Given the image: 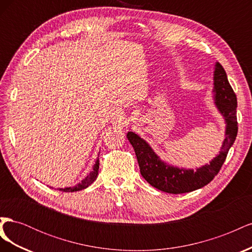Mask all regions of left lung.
I'll use <instances>...</instances> for the list:
<instances>
[{
    "instance_id": "left-lung-1",
    "label": "left lung",
    "mask_w": 252,
    "mask_h": 252,
    "mask_svg": "<svg viewBox=\"0 0 252 252\" xmlns=\"http://www.w3.org/2000/svg\"><path fill=\"white\" fill-rule=\"evenodd\" d=\"M215 101L218 109L226 121V138L220 154L212 159L210 164L196 169H183L172 167L162 162L150 148L149 145L132 131L127 133V138L135 151L142 177L151 186L164 192L180 194L200 189L210 183L219 173L227 158L232 144L238 134V120H236V95L227 79L226 71L220 63L215 69Z\"/></svg>"
}]
</instances>
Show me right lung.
<instances>
[{"label":"right lung","mask_w":252,"mask_h":252,"mask_svg":"<svg viewBox=\"0 0 252 252\" xmlns=\"http://www.w3.org/2000/svg\"><path fill=\"white\" fill-rule=\"evenodd\" d=\"M100 165V162H98V158L96 159V162H95V164H94V170L91 171L87 177L84 179L81 183H79L78 185H75V186H73V187H67V188H60L59 190L60 191H63V192H73V191H79V190H82V189H85V188H87L89 185H91L93 184V183L94 182V180L96 179V177H97V174H98V166Z\"/></svg>","instance_id":"obj_1"}]
</instances>
